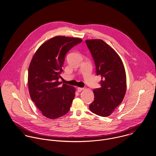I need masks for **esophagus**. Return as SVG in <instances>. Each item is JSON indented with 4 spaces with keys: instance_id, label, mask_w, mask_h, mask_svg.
Instances as JSON below:
<instances>
[{
    "instance_id": "esophagus-1",
    "label": "esophagus",
    "mask_w": 156,
    "mask_h": 156,
    "mask_svg": "<svg viewBox=\"0 0 156 156\" xmlns=\"http://www.w3.org/2000/svg\"><path fill=\"white\" fill-rule=\"evenodd\" d=\"M84 90V88H81V87H78L77 88V91H78V92H81L82 90Z\"/></svg>"
}]
</instances>
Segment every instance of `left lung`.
Returning a JSON list of instances; mask_svg holds the SVG:
<instances>
[{
    "label": "left lung",
    "mask_w": 156,
    "mask_h": 156,
    "mask_svg": "<svg viewBox=\"0 0 156 156\" xmlns=\"http://www.w3.org/2000/svg\"><path fill=\"white\" fill-rule=\"evenodd\" d=\"M96 66L97 75L102 78L101 88L93 90L94 100L90 110L101 116L110 115L124 99L126 91V75L118 54L101 39L86 41Z\"/></svg>",
    "instance_id": "obj_1"
}]
</instances>
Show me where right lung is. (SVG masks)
Returning a JSON list of instances; mask_svg holds the SVG:
<instances>
[{
    "instance_id": "1",
    "label": "right lung",
    "mask_w": 156,
    "mask_h": 156,
    "mask_svg": "<svg viewBox=\"0 0 156 156\" xmlns=\"http://www.w3.org/2000/svg\"><path fill=\"white\" fill-rule=\"evenodd\" d=\"M82 39L55 36L40 46L28 70L30 98L46 117L55 119L69 111L75 98V88L58 81L65 55Z\"/></svg>"
}]
</instances>
